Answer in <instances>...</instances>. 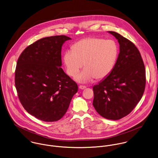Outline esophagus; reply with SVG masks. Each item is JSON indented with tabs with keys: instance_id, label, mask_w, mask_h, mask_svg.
<instances>
[{
	"instance_id": "obj_1",
	"label": "esophagus",
	"mask_w": 158,
	"mask_h": 158,
	"mask_svg": "<svg viewBox=\"0 0 158 158\" xmlns=\"http://www.w3.org/2000/svg\"><path fill=\"white\" fill-rule=\"evenodd\" d=\"M79 88L80 89H81V90H84V89H85L86 88V87L84 86V85H79Z\"/></svg>"
}]
</instances>
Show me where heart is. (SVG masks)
<instances>
[{
    "mask_svg": "<svg viewBox=\"0 0 158 158\" xmlns=\"http://www.w3.org/2000/svg\"><path fill=\"white\" fill-rule=\"evenodd\" d=\"M118 55V48L113 40L87 38L76 43L73 49L66 51L63 62L67 74L75 76L84 66L85 67L75 76L80 83H86L107 77L113 71Z\"/></svg>",
    "mask_w": 158,
    "mask_h": 158,
    "instance_id": "1",
    "label": "heart"
}]
</instances>
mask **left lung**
Here are the masks:
<instances>
[{
    "label": "left lung",
    "mask_w": 158,
    "mask_h": 158,
    "mask_svg": "<svg viewBox=\"0 0 158 158\" xmlns=\"http://www.w3.org/2000/svg\"><path fill=\"white\" fill-rule=\"evenodd\" d=\"M120 52L113 71L93 88V105L102 117L119 120L128 115L141 99L145 87V69L135 46L117 32Z\"/></svg>",
    "instance_id": "1"
}]
</instances>
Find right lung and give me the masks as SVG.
<instances>
[{
  "label": "right lung",
  "mask_w": 158,
  "mask_h": 158,
  "mask_svg": "<svg viewBox=\"0 0 158 158\" xmlns=\"http://www.w3.org/2000/svg\"><path fill=\"white\" fill-rule=\"evenodd\" d=\"M71 40L64 35L41 38L27 47L19 56L15 85L26 111L42 121L62 118L77 85L61 68L62 47Z\"/></svg>",
  "instance_id": "right-lung-1"
}]
</instances>
